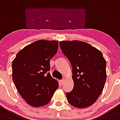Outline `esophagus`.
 Listing matches in <instances>:
<instances>
[{"label": "esophagus", "instance_id": "34e87169", "mask_svg": "<svg viewBox=\"0 0 120 120\" xmlns=\"http://www.w3.org/2000/svg\"><path fill=\"white\" fill-rule=\"evenodd\" d=\"M60 82L61 84H63L64 82V79H63L61 80H60Z\"/></svg>", "mask_w": 120, "mask_h": 120}]
</instances>
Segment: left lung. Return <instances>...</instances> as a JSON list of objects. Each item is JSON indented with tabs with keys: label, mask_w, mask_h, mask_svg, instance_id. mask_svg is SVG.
<instances>
[{
	"label": "left lung",
	"mask_w": 120,
	"mask_h": 120,
	"mask_svg": "<svg viewBox=\"0 0 120 120\" xmlns=\"http://www.w3.org/2000/svg\"><path fill=\"white\" fill-rule=\"evenodd\" d=\"M60 47L72 67L74 89L66 93L68 102L78 108L88 107L103 91L106 61L99 49L85 42L63 41Z\"/></svg>",
	"instance_id": "left-lung-1"
}]
</instances>
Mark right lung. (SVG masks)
<instances>
[{
  "mask_svg": "<svg viewBox=\"0 0 120 120\" xmlns=\"http://www.w3.org/2000/svg\"><path fill=\"white\" fill-rule=\"evenodd\" d=\"M58 47L57 41L39 40L21 49L12 61L13 82L29 105H46L59 88L58 81L48 72L49 60Z\"/></svg>",
  "mask_w": 120,
  "mask_h": 120,
  "instance_id": "right-lung-1",
  "label": "right lung"
}]
</instances>
